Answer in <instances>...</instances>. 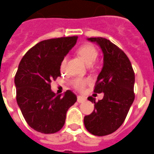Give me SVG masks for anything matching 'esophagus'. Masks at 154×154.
Segmentation results:
<instances>
[{
    "instance_id": "esophagus-1",
    "label": "esophagus",
    "mask_w": 154,
    "mask_h": 154,
    "mask_svg": "<svg viewBox=\"0 0 154 154\" xmlns=\"http://www.w3.org/2000/svg\"><path fill=\"white\" fill-rule=\"evenodd\" d=\"M86 101V98L82 96H77V102L78 103H83Z\"/></svg>"
}]
</instances>
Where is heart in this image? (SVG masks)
<instances>
[{
    "label": "heart",
    "mask_w": 154,
    "mask_h": 154,
    "mask_svg": "<svg viewBox=\"0 0 154 154\" xmlns=\"http://www.w3.org/2000/svg\"><path fill=\"white\" fill-rule=\"evenodd\" d=\"M78 54L82 57L85 63L88 65H91L95 61L96 58L97 57V51L96 48L93 45L89 43L84 44L79 48L77 50ZM66 57H64L61 61L60 63V68L61 69H63L64 66L66 65ZM89 83V80L88 79H84L77 77L75 78L72 81V85L73 88H75L77 90L81 91L85 88L87 85Z\"/></svg>",
    "instance_id": "heart-1"
}]
</instances>
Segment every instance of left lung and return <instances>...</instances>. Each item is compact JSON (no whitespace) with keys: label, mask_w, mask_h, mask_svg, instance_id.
<instances>
[{"label":"left lung","mask_w":154,"mask_h":154,"mask_svg":"<svg viewBox=\"0 0 154 154\" xmlns=\"http://www.w3.org/2000/svg\"><path fill=\"white\" fill-rule=\"evenodd\" d=\"M88 40L96 42L104 55L94 90V93H104V97L97 102L88 97L94 103V109L85 116L84 123L89 133L103 136L114 133L125 121L135 98V73L125 53L109 39L97 37Z\"/></svg>","instance_id":"left-lung-1"}]
</instances>
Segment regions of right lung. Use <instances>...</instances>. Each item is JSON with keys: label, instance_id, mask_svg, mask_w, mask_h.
Masks as SVG:
<instances>
[{"label": "right lung", "instance_id": "1", "mask_svg": "<svg viewBox=\"0 0 154 154\" xmlns=\"http://www.w3.org/2000/svg\"><path fill=\"white\" fill-rule=\"evenodd\" d=\"M77 40V36L43 40L31 48L18 65L16 100L25 121L37 132L50 134L60 130L66 112L77 101L71 91L57 95L50 86L61 76V61Z\"/></svg>", "mask_w": 154, "mask_h": 154}]
</instances>
